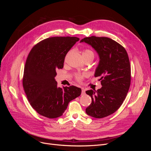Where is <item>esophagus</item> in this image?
Here are the masks:
<instances>
[{
  "mask_svg": "<svg viewBox=\"0 0 151 151\" xmlns=\"http://www.w3.org/2000/svg\"><path fill=\"white\" fill-rule=\"evenodd\" d=\"M82 90V94H85V89L84 88H81Z\"/></svg>",
  "mask_w": 151,
  "mask_h": 151,
  "instance_id": "34e87169",
  "label": "esophagus"
}]
</instances>
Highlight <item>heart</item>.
Returning a JSON list of instances; mask_svg holds the SVG:
<instances>
[{
    "label": "heart",
    "mask_w": 151,
    "mask_h": 151,
    "mask_svg": "<svg viewBox=\"0 0 151 151\" xmlns=\"http://www.w3.org/2000/svg\"><path fill=\"white\" fill-rule=\"evenodd\" d=\"M88 55H92L94 57V53L93 52L91 51V50H89V49H86L84 50L83 52V56H88ZM84 76V75H82V74H77L76 76V78L77 81H81L82 79H83V77Z\"/></svg>",
    "instance_id": "obj_1"
}]
</instances>
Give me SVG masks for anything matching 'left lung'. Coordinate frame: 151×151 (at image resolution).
Listing matches in <instances>:
<instances>
[{
    "mask_svg": "<svg viewBox=\"0 0 151 151\" xmlns=\"http://www.w3.org/2000/svg\"><path fill=\"white\" fill-rule=\"evenodd\" d=\"M91 45L99 57L94 76L101 77V88L86 91L92 102L86 109L88 115L101 118L115 113L124 101L131 81V68L125 49L113 40L92 36L81 40Z\"/></svg>",
    "mask_w": 151,
    "mask_h": 151,
    "instance_id": "8db88e82",
    "label": "left lung"
}]
</instances>
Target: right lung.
<instances>
[{
	"label": "right lung",
	"mask_w": 151,
	"mask_h": 151,
	"mask_svg": "<svg viewBox=\"0 0 151 151\" xmlns=\"http://www.w3.org/2000/svg\"><path fill=\"white\" fill-rule=\"evenodd\" d=\"M79 40L77 37L45 39L31 49L24 69L22 86L27 98L36 111L48 118L60 116L81 89L74 86L58 88L57 70L63 67L65 57Z\"/></svg>",
	"instance_id": "add662e5"
}]
</instances>
